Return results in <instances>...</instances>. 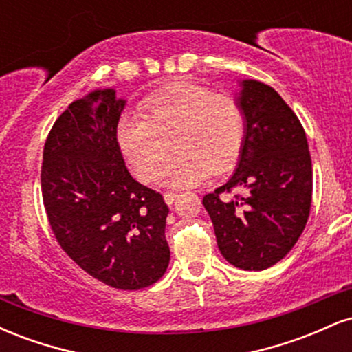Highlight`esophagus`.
<instances>
[{
	"mask_svg": "<svg viewBox=\"0 0 352 352\" xmlns=\"http://www.w3.org/2000/svg\"><path fill=\"white\" fill-rule=\"evenodd\" d=\"M177 197H179V193H177V192H165V193H164V200H165V204H167V205H172V204H173V200H175Z\"/></svg>",
	"mask_w": 352,
	"mask_h": 352,
	"instance_id": "esophagus-1",
	"label": "esophagus"
}]
</instances>
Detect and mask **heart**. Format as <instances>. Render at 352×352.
Instances as JSON below:
<instances>
[{"label": "heart", "mask_w": 352, "mask_h": 352, "mask_svg": "<svg viewBox=\"0 0 352 352\" xmlns=\"http://www.w3.org/2000/svg\"><path fill=\"white\" fill-rule=\"evenodd\" d=\"M116 127L124 159L142 182H155L167 164L168 140L179 152L167 170L172 185L199 184L210 172L235 164L245 140V114L230 94L192 82H175L153 92Z\"/></svg>", "instance_id": "b5f03b06"}]
</instances>
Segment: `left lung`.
Here are the masks:
<instances>
[{
  "mask_svg": "<svg viewBox=\"0 0 352 352\" xmlns=\"http://www.w3.org/2000/svg\"><path fill=\"white\" fill-rule=\"evenodd\" d=\"M245 140L227 184L204 197L217 245L228 263L261 272L283 260L308 221L313 167L305 129L292 107L260 80L241 82ZM233 188L243 196L227 199Z\"/></svg>",
  "mask_w": 352,
  "mask_h": 352,
  "instance_id": "1",
  "label": "left lung"
}]
</instances>
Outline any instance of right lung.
I'll return each instance as SVG.
<instances>
[{"instance_id": "right-lung-1", "label": "right lung", "mask_w": 352, "mask_h": 352, "mask_svg": "<svg viewBox=\"0 0 352 352\" xmlns=\"http://www.w3.org/2000/svg\"><path fill=\"white\" fill-rule=\"evenodd\" d=\"M125 100L114 89L74 100L44 144L41 192L60 248L117 289H140L170 261L164 197L132 179L116 139Z\"/></svg>"}]
</instances>
